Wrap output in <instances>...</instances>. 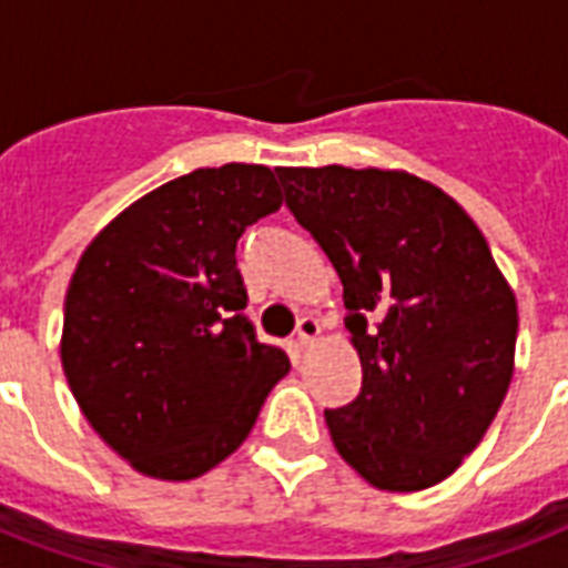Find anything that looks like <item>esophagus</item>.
<instances>
[{"instance_id":"esophagus-1","label":"esophagus","mask_w":568,"mask_h":568,"mask_svg":"<svg viewBox=\"0 0 568 568\" xmlns=\"http://www.w3.org/2000/svg\"><path fill=\"white\" fill-rule=\"evenodd\" d=\"M321 327L315 318H301L297 321V329H294V351H303V347H310L315 338H318Z\"/></svg>"}]
</instances>
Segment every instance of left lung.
Wrapping results in <instances>:
<instances>
[{
	"label": "left lung",
	"mask_w": 568,
	"mask_h": 568,
	"mask_svg": "<svg viewBox=\"0 0 568 568\" xmlns=\"http://www.w3.org/2000/svg\"><path fill=\"white\" fill-rule=\"evenodd\" d=\"M294 221L345 285L363 388L324 409L333 445L377 489L418 493L484 439L513 377L519 312L484 232L404 171L276 168Z\"/></svg>",
	"instance_id": "8db88e82"
}]
</instances>
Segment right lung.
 <instances>
[{"label": "right lung", "mask_w": 568, "mask_h": 568, "mask_svg": "<svg viewBox=\"0 0 568 568\" xmlns=\"http://www.w3.org/2000/svg\"><path fill=\"white\" fill-rule=\"evenodd\" d=\"M280 205L271 168H200L120 212L79 258L61 365L84 418L141 475H205L288 372L244 315L235 267L244 230Z\"/></svg>", "instance_id": "add662e5"}]
</instances>
